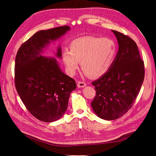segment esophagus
<instances>
[{
    "instance_id": "obj_1",
    "label": "esophagus",
    "mask_w": 156,
    "mask_h": 156,
    "mask_svg": "<svg viewBox=\"0 0 156 156\" xmlns=\"http://www.w3.org/2000/svg\"><path fill=\"white\" fill-rule=\"evenodd\" d=\"M87 85V83L84 81H79L77 83V87L79 88H83Z\"/></svg>"
}]
</instances>
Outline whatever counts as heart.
Returning <instances> with one entry per match:
<instances>
[{
  "instance_id": "obj_1",
  "label": "heart",
  "mask_w": 156,
  "mask_h": 156,
  "mask_svg": "<svg viewBox=\"0 0 156 156\" xmlns=\"http://www.w3.org/2000/svg\"><path fill=\"white\" fill-rule=\"evenodd\" d=\"M69 51L63 53V61L68 72L73 74L79 68L90 76H101L109 69L116 56L114 41L107 37L84 36L74 40Z\"/></svg>"
}]
</instances>
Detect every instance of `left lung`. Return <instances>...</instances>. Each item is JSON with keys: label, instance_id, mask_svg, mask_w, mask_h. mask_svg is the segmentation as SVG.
<instances>
[{"label": "left lung", "instance_id": "left-lung-1", "mask_svg": "<svg viewBox=\"0 0 156 156\" xmlns=\"http://www.w3.org/2000/svg\"><path fill=\"white\" fill-rule=\"evenodd\" d=\"M119 51L111 68L92 83L96 96L91 102L94 111L104 120H116L128 111L140 91L144 78V61L134 40L116 30Z\"/></svg>", "mask_w": 156, "mask_h": 156}]
</instances>
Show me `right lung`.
Segmentation results:
<instances>
[{
  "label": "right lung",
  "mask_w": 156,
  "mask_h": 156,
  "mask_svg": "<svg viewBox=\"0 0 156 156\" xmlns=\"http://www.w3.org/2000/svg\"><path fill=\"white\" fill-rule=\"evenodd\" d=\"M62 26L40 30L19 49L15 62V86L30 114L45 122L58 120L68 105L69 94L76 89L75 80L60 70L55 58L40 55L50 40H55L69 30ZM56 56H62L61 48Z\"/></svg>",
  "instance_id": "add662e5"
}]
</instances>
